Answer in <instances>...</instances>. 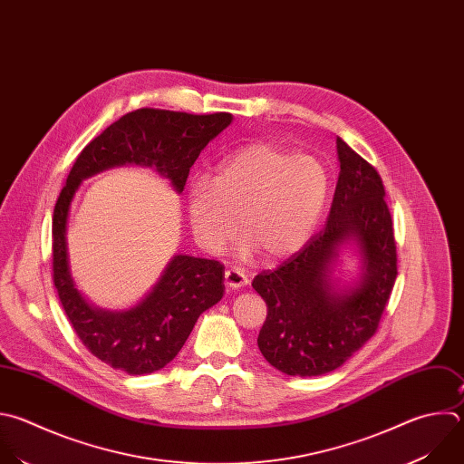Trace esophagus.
I'll use <instances>...</instances> for the list:
<instances>
[{
	"label": "esophagus",
	"instance_id": "esophagus-1",
	"mask_svg": "<svg viewBox=\"0 0 464 464\" xmlns=\"http://www.w3.org/2000/svg\"><path fill=\"white\" fill-rule=\"evenodd\" d=\"M224 278H226V287L227 289H238V287L247 285V282H249L246 273L240 271V269H227Z\"/></svg>",
	"mask_w": 464,
	"mask_h": 464
}]
</instances>
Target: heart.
<instances>
[{
    "label": "heart",
    "mask_w": 464,
    "mask_h": 464,
    "mask_svg": "<svg viewBox=\"0 0 464 464\" xmlns=\"http://www.w3.org/2000/svg\"><path fill=\"white\" fill-rule=\"evenodd\" d=\"M326 166L307 154L273 143H253L224 159L213 182L197 179L186 206L197 244L217 255L240 233L242 253L280 262L298 253L317 229L328 206Z\"/></svg>",
    "instance_id": "b5f03b06"
}]
</instances>
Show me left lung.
Here are the masks:
<instances>
[{"instance_id": "left-lung-1", "label": "left lung", "mask_w": 464, "mask_h": 464, "mask_svg": "<svg viewBox=\"0 0 464 464\" xmlns=\"http://www.w3.org/2000/svg\"><path fill=\"white\" fill-rule=\"evenodd\" d=\"M337 154L341 173L326 227L251 284L267 305L258 350L271 366L293 377L330 373L359 352L377 332L397 278L382 180L339 136ZM344 243L358 247L362 276L341 290L331 275Z\"/></svg>"}]
</instances>
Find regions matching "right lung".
I'll return each instance as SVG.
<instances>
[{"instance_id": "obj_1", "label": "right lung", "mask_w": 464, "mask_h": 464, "mask_svg": "<svg viewBox=\"0 0 464 464\" xmlns=\"http://www.w3.org/2000/svg\"><path fill=\"white\" fill-rule=\"evenodd\" d=\"M231 121L229 112L136 109L87 143L67 177L53 217V278L78 339L114 370L145 375L169 364L198 317L224 296V266L218 260L175 255L157 285L130 310H100L85 300L71 275L67 251L71 202L85 179L125 164L157 169L177 193H182L202 149Z\"/></svg>"}]
</instances>
